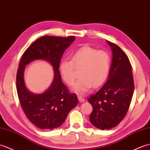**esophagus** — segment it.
I'll return each instance as SVG.
<instances>
[{"label":"esophagus","instance_id":"34e87169","mask_svg":"<svg viewBox=\"0 0 150 150\" xmlns=\"http://www.w3.org/2000/svg\"><path fill=\"white\" fill-rule=\"evenodd\" d=\"M78 100H79V102L82 103V102H84V101H85V98H84L83 97H82L81 96H78Z\"/></svg>","mask_w":150,"mask_h":150}]
</instances>
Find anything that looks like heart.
<instances>
[{
  "label": "heart",
  "instance_id": "b5f03b06",
  "mask_svg": "<svg viewBox=\"0 0 150 150\" xmlns=\"http://www.w3.org/2000/svg\"><path fill=\"white\" fill-rule=\"evenodd\" d=\"M111 65L108 53L100 50L85 46L78 49L71 56V61L62 59L59 70L62 79L69 86L75 81L76 70L79 71V78L73 91L79 94H84L92 88L99 87L107 78Z\"/></svg>",
  "mask_w": 150,
  "mask_h": 150
}]
</instances>
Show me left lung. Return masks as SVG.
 Wrapping results in <instances>:
<instances>
[{
	"label": "left lung",
	"mask_w": 150,
	"mask_h": 150,
	"mask_svg": "<svg viewBox=\"0 0 150 150\" xmlns=\"http://www.w3.org/2000/svg\"><path fill=\"white\" fill-rule=\"evenodd\" d=\"M112 50V62L107 81L88 98L92 106L90 121L96 128L109 129L126 115L134 91L132 67L128 56L118 45L106 41Z\"/></svg>",
	"instance_id": "8db88e82"
}]
</instances>
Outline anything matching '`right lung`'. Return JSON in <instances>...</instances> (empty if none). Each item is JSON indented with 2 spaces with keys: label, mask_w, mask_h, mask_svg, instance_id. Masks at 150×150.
I'll return each instance as SVG.
<instances>
[{
  "label": "right lung",
  "mask_w": 150,
  "mask_h": 150,
  "mask_svg": "<svg viewBox=\"0 0 150 150\" xmlns=\"http://www.w3.org/2000/svg\"><path fill=\"white\" fill-rule=\"evenodd\" d=\"M75 40L69 37L44 36L25 50L16 73V91L22 108L29 120L38 128L52 129L64 122L69 112L78 105L75 94L70 93L62 81L59 65L64 51ZM36 59L49 61L53 67L54 79L51 86L42 94H33L26 88L23 79L25 65Z\"/></svg>",
  "instance_id": "add662e5"
}]
</instances>
